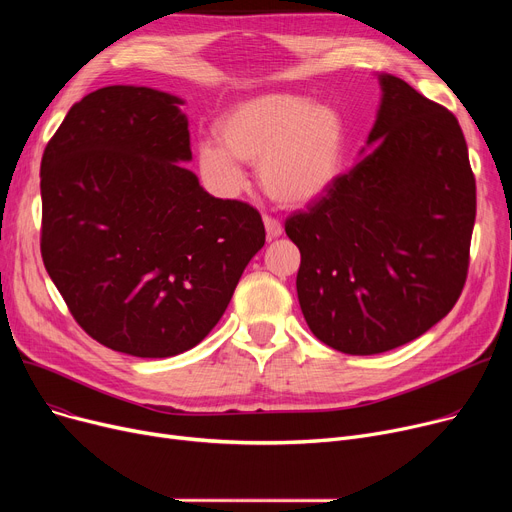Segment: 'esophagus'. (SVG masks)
I'll return each mask as SVG.
<instances>
[{"label": "esophagus", "instance_id": "1", "mask_svg": "<svg viewBox=\"0 0 512 512\" xmlns=\"http://www.w3.org/2000/svg\"><path fill=\"white\" fill-rule=\"evenodd\" d=\"M263 224H265V232H267V238H278L282 234V224L272 218V215H263Z\"/></svg>", "mask_w": 512, "mask_h": 512}]
</instances>
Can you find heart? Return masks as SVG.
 <instances>
[{"mask_svg": "<svg viewBox=\"0 0 512 512\" xmlns=\"http://www.w3.org/2000/svg\"><path fill=\"white\" fill-rule=\"evenodd\" d=\"M217 141L199 145V170L222 195L245 184L240 161L257 164L263 191L282 205L324 195L340 174L344 126L328 105L272 93L234 105L218 124Z\"/></svg>", "mask_w": 512, "mask_h": 512, "instance_id": "b5f03b06", "label": "heart"}]
</instances>
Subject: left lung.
I'll return each instance as SVG.
<instances>
[{
  "label": "left lung",
  "instance_id": "8db88e82",
  "mask_svg": "<svg viewBox=\"0 0 512 512\" xmlns=\"http://www.w3.org/2000/svg\"><path fill=\"white\" fill-rule=\"evenodd\" d=\"M355 168L284 228L301 251L297 292L311 332L346 355L407 344L459 301L475 224V176L459 120L384 74Z\"/></svg>",
  "mask_w": 512,
  "mask_h": 512
}]
</instances>
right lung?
<instances>
[{
  "label": "right lung",
  "mask_w": 512,
  "mask_h": 512,
  "mask_svg": "<svg viewBox=\"0 0 512 512\" xmlns=\"http://www.w3.org/2000/svg\"><path fill=\"white\" fill-rule=\"evenodd\" d=\"M178 97L103 87L70 107L41 159V257L76 324L141 359L197 346L265 245L255 207L215 199L188 161Z\"/></svg>",
  "instance_id": "obj_1"
}]
</instances>
